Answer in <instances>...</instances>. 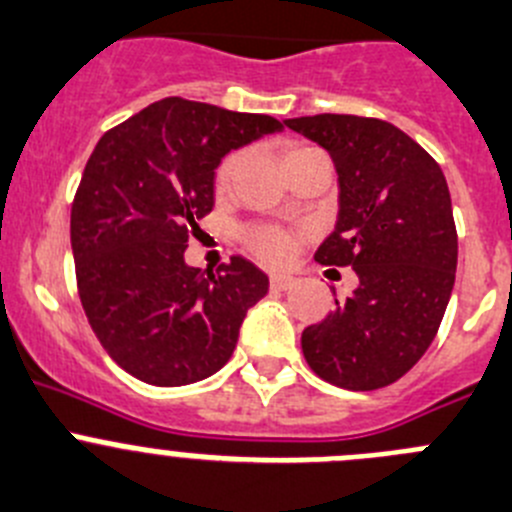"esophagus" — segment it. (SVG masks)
I'll return each mask as SVG.
<instances>
[{"label":"esophagus","instance_id":"esophagus-1","mask_svg":"<svg viewBox=\"0 0 512 512\" xmlns=\"http://www.w3.org/2000/svg\"><path fill=\"white\" fill-rule=\"evenodd\" d=\"M298 280L293 275H270V288L273 290H290Z\"/></svg>","mask_w":512,"mask_h":512}]
</instances>
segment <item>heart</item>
<instances>
[{"label":"heart","instance_id":"b5f03b06","mask_svg":"<svg viewBox=\"0 0 512 512\" xmlns=\"http://www.w3.org/2000/svg\"><path fill=\"white\" fill-rule=\"evenodd\" d=\"M301 150H308V147H290L288 153H285V160L298 155ZM237 163L239 155H227V158L219 163V168H216L214 173L216 188H224L232 181V173L234 168H237ZM242 239H245L247 250H250L257 260L265 262V265H283V262H288L290 252H293V239H290V234L280 227H267V224L250 227L245 229Z\"/></svg>","mask_w":512,"mask_h":512}]
</instances>
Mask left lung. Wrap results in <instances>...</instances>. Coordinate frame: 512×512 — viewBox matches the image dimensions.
Segmentation results:
<instances>
[{
	"label": "left lung",
	"mask_w": 512,
	"mask_h": 512,
	"mask_svg": "<svg viewBox=\"0 0 512 512\" xmlns=\"http://www.w3.org/2000/svg\"><path fill=\"white\" fill-rule=\"evenodd\" d=\"M285 124L329 150L339 173V222L313 257L359 278L347 301L303 329V357L336 388H385L431 347L454 288L446 178L416 140L382 119L316 114Z\"/></svg>",
	"instance_id": "1"
}]
</instances>
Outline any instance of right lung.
Here are the masks:
<instances>
[{
	"label": "right lung",
	"instance_id": "right-lung-1",
	"mask_svg": "<svg viewBox=\"0 0 512 512\" xmlns=\"http://www.w3.org/2000/svg\"><path fill=\"white\" fill-rule=\"evenodd\" d=\"M283 130L267 114L168 96L101 135L71 206L78 298L109 357L158 388L222 370L267 275L245 257L204 273L183 252L214 209L229 150Z\"/></svg>",
	"mask_w": 512,
	"mask_h": 512
}]
</instances>
